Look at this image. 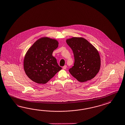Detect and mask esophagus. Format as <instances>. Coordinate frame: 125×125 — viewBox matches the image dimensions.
<instances>
[{"label": "esophagus", "mask_w": 125, "mask_h": 125, "mask_svg": "<svg viewBox=\"0 0 125 125\" xmlns=\"http://www.w3.org/2000/svg\"><path fill=\"white\" fill-rule=\"evenodd\" d=\"M67 68L66 65H64V66L63 67V69H65Z\"/></svg>", "instance_id": "esophagus-1"}]
</instances>
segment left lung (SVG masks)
<instances>
[{
	"mask_svg": "<svg viewBox=\"0 0 125 125\" xmlns=\"http://www.w3.org/2000/svg\"><path fill=\"white\" fill-rule=\"evenodd\" d=\"M74 57L73 66L69 69L73 76L80 82L90 80L99 72L101 61L97 49L86 39L73 37L66 40Z\"/></svg>",
	"mask_w": 125,
	"mask_h": 125,
	"instance_id": "1",
	"label": "left lung"
}]
</instances>
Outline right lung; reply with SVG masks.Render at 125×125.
Returning a JSON list of instances; mask_svg holds the SVG:
<instances>
[{
	"label": "right lung",
	"instance_id": "add662e5",
	"mask_svg": "<svg viewBox=\"0 0 125 125\" xmlns=\"http://www.w3.org/2000/svg\"><path fill=\"white\" fill-rule=\"evenodd\" d=\"M58 44L56 39L43 37L37 40L29 49L24 60V69L31 80L45 84L62 69L52 56Z\"/></svg>",
	"mask_w": 125,
	"mask_h": 125
}]
</instances>
